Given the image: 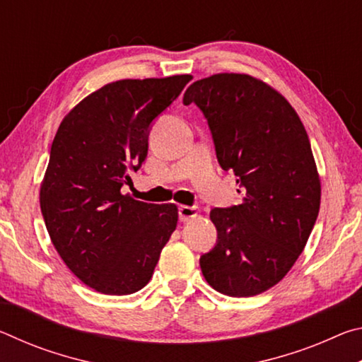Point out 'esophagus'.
<instances>
[{
  "label": "esophagus",
  "instance_id": "obj_1",
  "mask_svg": "<svg viewBox=\"0 0 362 362\" xmlns=\"http://www.w3.org/2000/svg\"><path fill=\"white\" fill-rule=\"evenodd\" d=\"M198 216V207L194 206H180L179 207V218L180 222H188V220Z\"/></svg>",
  "mask_w": 362,
  "mask_h": 362
}]
</instances>
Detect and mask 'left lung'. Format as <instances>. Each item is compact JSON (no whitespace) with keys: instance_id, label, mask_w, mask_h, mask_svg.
I'll list each match as a JSON object with an SVG mask.
<instances>
[{"instance_id":"left-lung-1","label":"left lung","mask_w":362,"mask_h":362,"mask_svg":"<svg viewBox=\"0 0 362 362\" xmlns=\"http://www.w3.org/2000/svg\"><path fill=\"white\" fill-rule=\"evenodd\" d=\"M183 103L203 112L220 168L235 173L244 193L243 204L211 211L217 244L201 255V272L220 293L257 296L293 267L320 212L308 134L291 103L250 75L199 79Z\"/></svg>"}]
</instances>
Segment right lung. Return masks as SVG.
Listing matches in <instances>:
<instances>
[{
  "mask_svg": "<svg viewBox=\"0 0 362 362\" xmlns=\"http://www.w3.org/2000/svg\"><path fill=\"white\" fill-rule=\"evenodd\" d=\"M192 78L119 79L89 94L60 122L40 206L65 265L97 292L129 296L145 287L175 230V204L142 203L121 187L145 161L153 119Z\"/></svg>",
  "mask_w": 362,
  "mask_h": 362,
  "instance_id": "right-lung-1",
  "label": "right lung"
}]
</instances>
